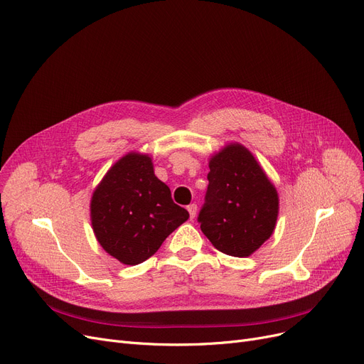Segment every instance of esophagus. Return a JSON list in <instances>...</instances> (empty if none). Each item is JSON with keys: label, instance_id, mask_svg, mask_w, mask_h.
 <instances>
[{"label": "esophagus", "instance_id": "1", "mask_svg": "<svg viewBox=\"0 0 364 364\" xmlns=\"http://www.w3.org/2000/svg\"><path fill=\"white\" fill-rule=\"evenodd\" d=\"M186 209H188V212H190L191 220H194L196 215H197V205H196V203H193V205H190Z\"/></svg>", "mask_w": 364, "mask_h": 364}]
</instances>
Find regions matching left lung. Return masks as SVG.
I'll list each match as a JSON object with an SVG mask.
<instances>
[{"label":"left lung","mask_w":364,"mask_h":364,"mask_svg":"<svg viewBox=\"0 0 364 364\" xmlns=\"http://www.w3.org/2000/svg\"><path fill=\"white\" fill-rule=\"evenodd\" d=\"M200 228L218 251L250 257L274 231L279 196L250 149L230 143L209 159Z\"/></svg>","instance_id":"8db88e82"}]
</instances>
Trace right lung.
Wrapping results in <instances>:
<instances>
[{
    "label": "right lung",
    "mask_w": 364,
    "mask_h": 364,
    "mask_svg": "<svg viewBox=\"0 0 364 364\" xmlns=\"http://www.w3.org/2000/svg\"><path fill=\"white\" fill-rule=\"evenodd\" d=\"M94 235L109 255L127 266L152 257L190 213L171 200L148 154L128 152L97 185L91 197Z\"/></svg>",
    "instance_id": "1"
}]
</instances>
